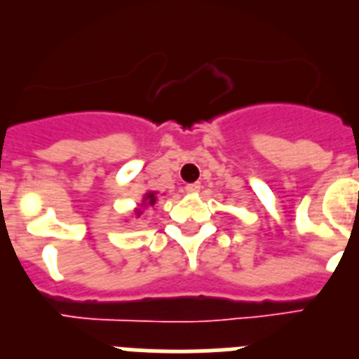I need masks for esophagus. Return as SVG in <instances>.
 Returning <instances> with one entry per match:
<instances>
[{
  "label": "esophagus",
  "instance_id": "1",
  "mask_svg": "<svg viewBox=\"0 0 359 359\" xmlns=\"http://www.w3.org/2000/svg\"><path fill=\"white\" fill-rule=\"evenodd\" d=\"M199 189H201V183H189V185L185 187V190L189 194H198Z\"/></svg>",
  "mask_w": 359,
  "mask_h": 359
}]
</instances>
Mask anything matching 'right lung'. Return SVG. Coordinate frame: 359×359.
Wrapping results in <instances>:
<instances>
[{"label":"right lung","mask_w":359,"mask_h":359,"mask_svg":"<svg viewBox=\"0 0 359 359\" xmlns=\"http://www.w3.org/2000/svg\"><path fill=\"white\" fill-rule=\"evenodd\" d=\"M154 203H156V192H147V194L144 196V201L140 203V207L136 208L135 210V215H138L140 217L142 215V208H147V207H154Z\"/></svg>","instance_id":"obj_1"}]
</instances>
